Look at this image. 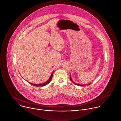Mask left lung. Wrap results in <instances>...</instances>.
<instances>
[{"mask_svg":"<svg viewBox=\"0 0 121 121\" xmlns=\"http://www.w3.org/2000/svg\"><path fill=\"white\" fill-rule=\"evenodd\" d=\"M70 80H71V81L74 84H75V85H77V86H85V85H80V84H76V83H74L73 81V80L72 79V78H71V75H70ZM91 84H87V85H90Z\"/></svg>","mask_w":121,"mask_h":121,"instance_id":"left-lung-1","label":"left lung"}]
</instances>
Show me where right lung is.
<instances>
[{"label": "right lung", "mask_w": 121, "mask_h": 121, "mask_svg": "<svg viewBox=\"0 0 121 121\" xmlns=\"http://www.w3.org/2000/svg\"><path fill=\"white\" fill-rule=\"evenodd\" d=\"M53 73H54V72H53V73H52V74H51V76H50V77L49 79L48 80V81H47L46 82H45V83H43V84H32V83H29V82H28V83H29V84H30L32 85L33 86H45L47 85L48 84H49V83H50V82L51 81V79H52V77H53Z\"/></svg>", "instance_id": "obj_1"}]
</instances>
